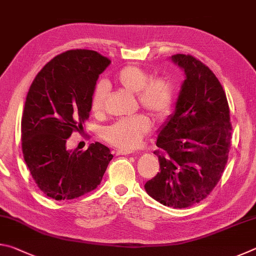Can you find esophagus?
<instances>
[{
  "instance_id": "1",
  "label": "esophagus",
  "mask_w": 256,
  "mask_h": 256,
  "mask_svg": "<svg viewBox=\"0 0 256 256\" xmlns=\"http://www.w3.org/2000/svg\"><path fill=\"white\" fill-rule=\"evenodd\" d=\"M133 154L132 151H128V150H118L116 151V154L120 156V154Z\"/></svg>"
}]
</instances>
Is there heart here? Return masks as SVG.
I'll use <instances>...</instances> for the list:
<instances>
[{"instance_id": "1", "label": "heart", "mask_w": 256, "mask_h": 256, "mask_svg": "<svg viewBox=\"0 0 256 256\" xmlns=\"http://www.w3.org/2000/svg\"><path fill=\"white\" fill-rule=\"evenodd\" d=\"M115 84L120 89L136 94V102L154 122H162L168 118L174 105L175 92L172 81L166 76L151 78L148 71L136 66H128L116 73ZM107 86L98 84L90 97V108L96 115L105 110ZM151 122L146 115L120 118L104 128L102 138L107 144L120 150H133L141 144L150 131Z\"/></svg>"}]
</instances>
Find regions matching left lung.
Masks as SVG:
<instances>
[{"label": "left lung", "instance_id": "left-lung-1", "mask_svg": "<svg viewBox=\"0 0 256 256\" xmlns=\"http://www.w3.org/2000/svg\"><path fill=\"white\" fill-rule=\"evenodd\" d=\"M186 79L176 112L157 138L160 172L144 185L164 206L183 209L201 202L222 178L228 160L232 123L218 78L192 55L172 56Z\"/></svg>", "mask_w": 256, "mask_h": 256}]
</instances>
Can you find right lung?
Wrapping results in <instances>:
<instances>
[{
	"mask_svg": "<svg viewBox=\"0 0 256 256\" xmlns=\"http://www.w3.org/2000/svg\"><path fill=\"white\" fill-rule=\"evenodd\" d=\"M110 64L94 50H71L50 60L30 86L21 120L22 154L34 183L54 200L92 192L112 159L99 142L84 152L66 146L89 118L92 90Z\"/></svg>",
	"mask_w": 256,
	"mask_h": 256,
	"instance_id": "1",
	"label": "right lung"
}]
</instances>
